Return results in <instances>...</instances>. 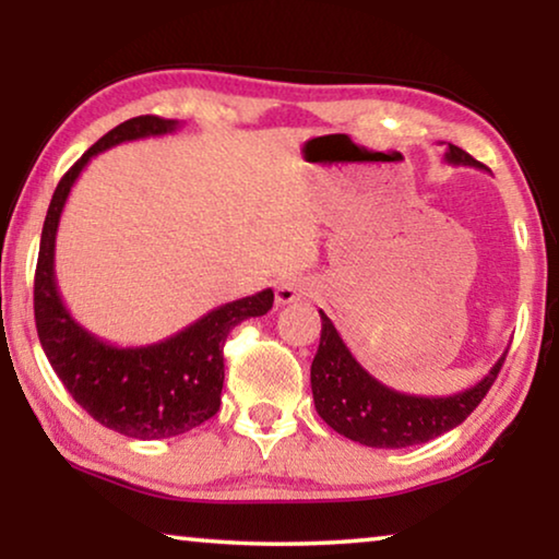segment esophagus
Here are the masks:
<instances>
[{"label": "esophagus", "mask_w": 559, "mask_h": 559, "mask_svg": "<svg viewBox=\"0 0 559 559\" xmlns=\"http://www.w3.org/2000/svg\"><path fill=\"white\" fill-rule=\"evenodd\" d=\"M312 295V285L308 280H282L277 289H274V297H277V305H289L297 300H305V297Z\"/></svg>", "instance_id": "esophagus-1"}]
</instances>
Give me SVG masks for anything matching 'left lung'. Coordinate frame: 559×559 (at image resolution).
Segmentation results:
<instances>
[{
	"label": "left lung",
	"instance_id": "obj_1",
	"mask_svg": "<svg viewBox=\"0 0 559 559\" xmlns=\"http://www.w3.org/2000/svg\"><path fill=\"white\" fill-rule=\"evenodd\" d=\"M450 165L480 167L468 152L448 144ZM323 331L310 366V386L318 415L343 438L369 448H409L453 430L478 407L499 377L507 354L476 386L453 396H415L389 389L356 361L335 331L333 320L320 310Z\"/></svg>",
	"mask_w": 559,
	"mask_h": 559
}]
</instances>
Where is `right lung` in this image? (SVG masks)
Returning <instances> with one entry per match:
<instances>
[{"instance_id":"right-lung-1","label":"right lung","mask_w":559,"mask_h":559,"mask_svg":"<svg viewBox=\"0 0 559 559\" xmlns=\"http://www.w3.org/2000/svg\"><path fill=\"white\" fill-rule=\"evenodd\" d=\"M175 129V119H129L104 134L60 178L43 224L35 270L37 338L52 371L96 423L134 440L175 438L216 415L224 389L226 335L241 320L270 312L274 302V293L266 287L205 312L170 338L134 348L96 338L66 310L56 282V234L73 182L98 152L144 136L173 134Z\"/></svg>"}]
</instances>
